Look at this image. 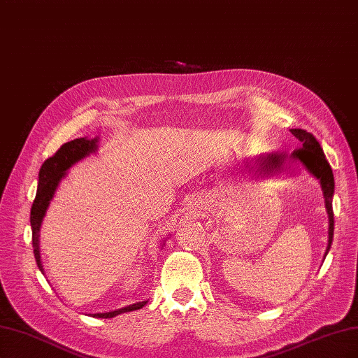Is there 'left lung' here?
<instances>
[{"mask_svg":"<svg viewBox=\"0 0 358 358\" xmlns=\"http://www.w3.org/2000/svg\"><path fill=\"white\" fill-rule=\"evenodd\" d=\"M292 136H294L299 142L300 148L296 149L289 157L287 154H268V155H262L257 161L258 166H262L263 170L272 171L273 169H279L280 166L285 164L287 158L300 161L303 166L306 167V170L310 173L313 178H317L321 183V189H322V196H324V203H326V209L329 213V245L326 249V254H324V258L329 254L331 242H333V231H334V218H333V194H334V178H333V171L329 164V161L326 159V155L322 152V148L318 143V140L313 137V134L305 131V129L294 128L291 129Z\"/></svg>","mask_w":358,"mask_h":358,"instance_id":"left-lung-1","label":"left lung"}]
</instances>
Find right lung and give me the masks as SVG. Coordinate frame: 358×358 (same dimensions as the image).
Segmentation results:
<instances>
[{
  "label": "right lung",
  "instance_id": "add662e5",
  "mask_svg": "<svg viewBox=\"0 0 358 358\" xmlns=\"http://www.w3.org/2000/svg\"><path fill=\"white\" fill-rule=\"evenodd\" d=\"M99 149V137L95 138H74L71 142L64 143L58 150L57 154L48 158L40 169L38 173V187H37V194H36V200L32 203L31 208V229H32V248H34V257L37 266L40 268V272H45L41 264V257H40V227L43 222V218H45L46 210L50 204V200L55 196V191L59 185V182L66 178L67 170L74 166L76 162L86 158L88 155L96 152ZM148 303L145 301H138L134 303V305H129L121 309H116L112 312H103V313H91V317L94 318H113L119 313H125V312H131L142 309Z\"/></svg>",
  "mask_w": 358,
  "mask_h": 358
}]
</instances>
